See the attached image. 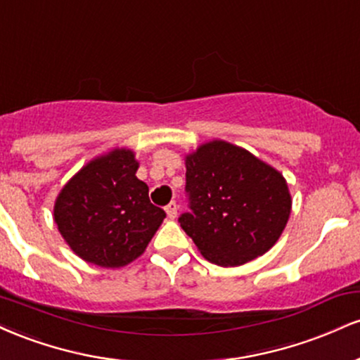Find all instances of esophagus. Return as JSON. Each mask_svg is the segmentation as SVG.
Returning <instances> with one entry per match:
<instances>
[{
  "label": "esophagus",
  "mask_w": 360,
  "mask_h": 360,
  "mask_svg": "<svg viewBox=\"0 0 360 360\" xmlns=\"http://www.w3.org/2000/svg\"><path fill=\"white\" fill-rule=\"evenodd\" d=\"M166 213H167V217L171 218V220H174V218L177 217V203H176V201H171V203L166 206Z\"/></svg>",
  "instance_id": "obj_1"
}]
</instances>
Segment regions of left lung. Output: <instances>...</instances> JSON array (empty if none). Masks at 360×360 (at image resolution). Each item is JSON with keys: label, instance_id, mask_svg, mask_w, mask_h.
Instances as JSON below:
<instances>
[{"label": "left lung", "instance_id": "left-lung-1", "mask_svg": "<svg viewBox=\"0 0 360 360\" xmlns=\"http://www.w3.org/2000/svg\"><path fill=\"white\" fill-rule=\"evenodd\" d=\"M184 164L191 213L179 223L206 260L242 266L279 240L292 200L278 169L218 139L201 143Z\"/></svg>", "mask_w": 360, "mask_h": 360}]
</instances>
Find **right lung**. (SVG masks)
<instances>
[{
  "mask_svg": "<svg viewBox=\"0 0 360 360\" xmlns=\"http://www.w3.org/2000/svg\"><path fill=\"white\" fill-rule=\"evenodd\" d=\"M137 169L131 148H111L82 166L57 194L53 221L77 257L117 269L146 252L166 213L150 203Z\"/></svg>",
  "mask_w": 360,
  "mask_h": 360,
  "instance_id": "1",
  "label": "right lung"
}]
</instances>
